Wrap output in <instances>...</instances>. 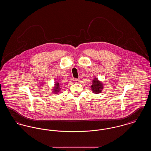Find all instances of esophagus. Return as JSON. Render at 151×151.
<instances>
[{"label": "esophagus", "mask_w": 151, "mask_h": 151, "mask_svg": "<svg viewBox=\"0 0 151 151\" xmlns=\"http://www.w3.org/2000/svg\"><path fill=\"white\" fill-rule=\"evenodd\" d=\"M80 81V79H76L75 80V82L76 83H79Z\"/></svg>", "instance_id": "34e87169"}]
</instances>
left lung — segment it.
I'll return each mask as SVG.
<instances>
[{"instance_id":"8db88e82","label":"left lung","mask_w":151,"mask_h":151,"mask_svg":"<svg viewBox=\"0 0 151 151\" xmlns=\"http://www.w3.org/2000/svg\"><path fill=\"white\" fill-rule=\"evenodd\" d=\"M92 83V85L91 86L92 92L95 94L100 93L104 88L102 82L99 80L97 78H94L93 80Z\"/></svg>"}]
</instances>
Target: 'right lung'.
<instances>
[{"instance_id":"add662e5","label":"right lung","mask_w":151,"mask_h":151,"mask_svg":"<svg viewBox=\"0 0 151 151\" xmlns=\"http://www.w3.org/2000/svg\"><path fill=\"white\" fill-rule=\"evenodd\" d=\"M60 89H61V88H60V84L59 83V82L56 81L55 83L54 86L53 87V89H52L53 93L54 94L58 93V92L60 91Z\"/></svg>"}]
</instances>
